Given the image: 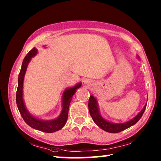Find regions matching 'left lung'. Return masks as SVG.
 <instances>
[{"mask_svg":"<svg viewBox=\"0 0 161 161\" xmlns=\"http://www.w3.org/2000/svg\"><path fill=\"white\" fill-rule=\"evenodd\" d=\"M88 108L92 118L93 121L95 122L97 125L99 126L101 129L104 130L106 132H111V133H117V132H119L124 130L128 128V127H131L132 125L136 124V122H137V121L141 118L142 114H143L145 108H146V105H145L144 108L140 111V113H139L138 114H137L136 117H134L133 119H131V120L125 122V123L119 124L112 123V122L107 121L102 117L100 114L99 113V109L97 108V104L96 99L94 98L93 96L90 97Z\"/></svg>","mask_w":161,"mask_h":161,"instance_id":"left-lung-1","label":"left lung"}]
</instances>
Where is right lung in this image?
<instances>
[{
  "instance_id": "right-lung-1",
  "label": "right lung",
  "mask_w": 161,
  "mask_h": 161,
  "mask_svg": "<svg viewBox=\"0 0 161 161\" xmlns=\"http://www.w3.org/2000/svg\"><path fill=\"white\" fill-rule=\"evenodd\" d=\"M37 53V49L33 48L30 52L25 56L24 61H23L21 71L19 75V80H18V88L16 91V104L18 109L21 113L24 120L32 128H34L38 130L51 133V132L59 130L65 125L68 118V112L69 104L72 99V96L76 92V89L80 88L81 83H79L75 87L67 89L63 94L62 97V113L58 118L49 121L42 120L38 119L36 117H33L25 108L24 100H23V83H24V75L26 71L28 64L29 63L31 57H34Z\"/></svg>"
}]
</instances>
